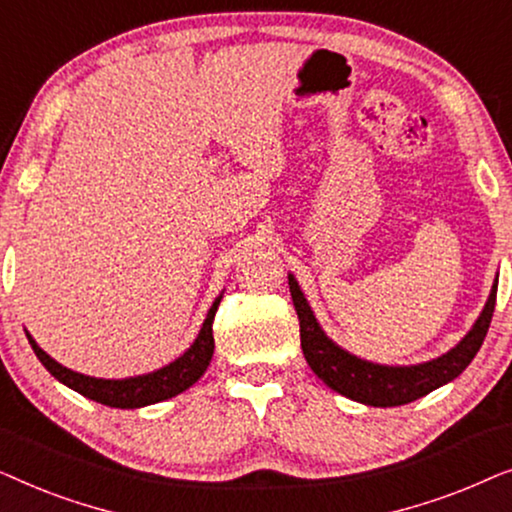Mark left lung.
<instances>
[{"mask_svg":"<svg viewBox=\"0 0 512 512\" xmlns=\"http://www.w3.org/2000/svg\"><path fill=\"white\" fill-rule=\"evenodd\" d=\"M496 286H499V279L494 282L478 321L450 352L433 361L417 363V366H380V363L359 359V356L335 345L321 331L319 321L314 319V312L307 305L298 282L293 275H289L293 307H296L300 321V347H303V354L314 375L338 394L363 405H373V408H394V405L412 403L464 373L473 356L478 354L482 340L489 331V324H492Z\"/></svg>","mask_w":512,"mask_h":512,"instance_id":"left-lung-1","label":"left lung"}]
</instances>
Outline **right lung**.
<instances>
[{
  "instance_id": "obj_1",
  "label": "right lung",
  "mask_w": 512,
  "mask_h": 512,
  "mask_svg": "<svg viewBox=\"0 0 512 512\" xmlns=\"http://www.w3.org/2000/svg\"><path fill=\"white\" fill-rule=\"evenodd\" d=\"M219 296L214 300V305L209 307L205 324H202L198 338L191 347L186 349L179 359H174L170 366L153 370L149 375H137V377H125V380H102V377H90L74 373L65 366H60L58 361L51 359L44 349H41L30 333H27V340L37 354V359L44 363V368L51 373L55 380L67 384L69 389L79 391L81 396L90 398V401H97L102 405H109V408H121V410H132V408H144V405H153L160 401H167V398L181 394L191 384H195L205 373L209 361H212L214 354V335H212V324L214 314L219 310L221 303Z\"/></svg>"
}]
</instances>
